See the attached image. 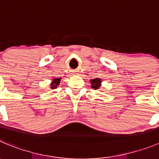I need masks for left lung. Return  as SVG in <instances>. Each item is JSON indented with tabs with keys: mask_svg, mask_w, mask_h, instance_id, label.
<instances>
[{
	"mask_svg": "<svg viewBox=\"0 0 159 159\" xmlns=\"http://www.w3.org/2000/svg\"><path fill=\"white\" fill-rule=\"evenodd\" d=\"M90 82L92 84V88L94 89H99L101 86V79L100 78H94V79L90 80Z\"/></svg>",
	"mask_w": 159,
	"mask_h": 159,
	"instance_id": "left-lung-1",
	"label": "left lung"
}]
</instances>
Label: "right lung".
Here are the masks:
<instances>
[{
    "label": "right lung",
    "mask_w": 159,
    "mask_h": 159,
    "mask_svg": "<svg viewBox=\"0 0 159 159\" xmlns=\"http://www.w3.org/2000/svg\"><path fill=\"white\" fill-rule=\"evenodd\" d=\"M61 78H54L52 79V81L51 83V89H54L55 88H57V86L59 84Z\"/></svg>",
    "instance_id": "obj_1"
}]
</instances>
